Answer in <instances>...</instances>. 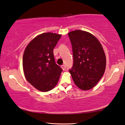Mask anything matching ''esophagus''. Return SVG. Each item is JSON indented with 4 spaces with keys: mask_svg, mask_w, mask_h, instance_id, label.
Segmentation results:
<instances>
[{
    "mask_svg": "<svg viewBox=\"0 0 125 125\" xmlns=\"http://www.w3.org/2000/svg\"><path fill=\"white\" fill-rule=\"evenodd\" d=\"M61 68H62V69L63 70H64V71H65V70H66V67H65V66L64 65H61Z\"/></svg>",
    "mask_w": 125,
    "mask_h": 125,
    "instance_id": "esophagus-1",
    "label": "esophagus"
}]
</instances>
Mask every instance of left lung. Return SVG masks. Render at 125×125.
Masks as SVG:
<instances>
[{
  "mask_svg": "<svg viewBox=\"0 0 125 125\" xmlns=\"http://www.w3.org/2000/svg\"><path fill=\"white\" fill-rule=\"evenodd\" d=\"M68 35L73 47V64L69 70L75 84L87 91L93 88L103 76L106 56L99 40L88 32L80 30Z\"/></svg>",
  "mask_w": 125,
  "mask_h": 125,
  "instance_id": "obj_1",
  "label": "left lung"
}]
</instances>
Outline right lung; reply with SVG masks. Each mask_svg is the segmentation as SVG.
Segmentation results:
<instances>
[{
  "instance_id": "obj_1",
  "label": "right lung",
  "mask_w": 125,
  "mask_h": 125,
  "mask_svg": "<svg viewBox=\"0 0 125 125\" xmlns=\"http://www.w3.org/2000/svg\"><path fill=\"white\" fill-rule=\"evenodd\" d=\"M61 34L52 32L37 36L28 44L23 52L22 66L26 80L41 92L53 89L62 70L54 60L53 49Z\"/></svg>"
}]
</instances>
